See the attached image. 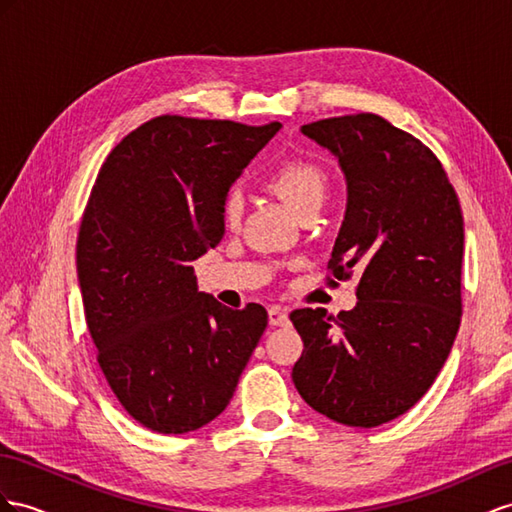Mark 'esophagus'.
<instances>
[{"mask_svg":"<svg viewBox=\"0 0 512 512\" xmlns=\"http://www.w3.org/2000/svg\"><path fill=\"white\" fill-rule=\"evenodd\" d=\"M268 320L272 326H285V324H290V313H287V309H283V307H270Z\"/></svg>","mask_w":512,"mask_h":512,"instance_id":"esophagus-1","label":"esophagus"}]
</instances>
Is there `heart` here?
<instances>
[{
  "mask_svg": "<svg viewBox=\"0 0 512 512\" xmlns=\"http://www.w3.org/2000/svg\"><path fill=\"white\" fill-rule=\"evenodd\" d=\"M266 186L274 194H279L303 218L307 214H318L326 199V192H329V175L320 164L305 160V157H294V160H287L272 170L266 177ZM240 216V194L229 192L225 203H222V218L229 227H235L240 222Z\"/></svg>",
  "mask_w": 512,
  "mask_h": 512,
  "instance_id": "b5f03b06",
  "label": "heart"
}]
</instances>
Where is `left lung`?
<instances>
[{"instance_id": "left-lung-1", "label": "left lung", "mask_w": 512, "mask_h": 512, "mask_svg": "<svg viewBox=\"0 0 512 512\" xmlns=\"http://www.w3.org/2000/svg\"><path fill=\"white\" fill-rule=\"evenodd\" d=\"M348 183L333 246V285L359 270L357 305L290 313L303 355L292 381L313 411L374 428L435 383L461 324L463 212L437 155L383 116L361 112L303 125Z\"/></svg>"}]
</instances>
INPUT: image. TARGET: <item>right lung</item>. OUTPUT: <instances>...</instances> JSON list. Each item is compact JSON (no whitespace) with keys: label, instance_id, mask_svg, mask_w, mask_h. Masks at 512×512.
I'll use <instances>...</instances> for the list:
<instances>
[{"label":"right lung","instance_id":"1","mask_svg":"<svg viewBox=\"0 0 512 512\" xmlns=\"http://www.w3.org/2000/svg\"><path fill=\"white\" fill-rule=\"evenodd\" d=\"M281 123L162 114L101 164L77 235V277L99 368L138 424L183 435L227 409L268 326L196 287L194 259L225 235L231 183Z\"/></svg>","mask_w":512,"mask_h":512}]
</instances>
